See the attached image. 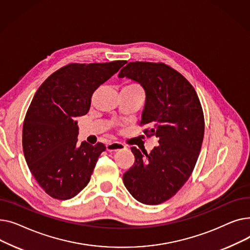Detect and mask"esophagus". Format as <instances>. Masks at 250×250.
<instances>
[{
    "label": "esophagus",
    "mask_w": 250,
    "mask_h": 250,
    "mask_svg": "<svg viewBox=\"0 0 250 250\" xmlns=\"http://www.w3.org/2000/svg\"><path fill=\"white\" fill-rule=\"evenodd\" d=\"M123 149H125V145H124V144L121 142H112L106 145V150L108 152H114V151L123 150Z\"/></svg>",
    "instance_id": "34e87169"
}]
</instances>
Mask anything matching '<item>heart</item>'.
Instances as JSON below:
<instances>
[{
	"mask_svg": "<svg viewBox=\"0 0 250 250\" xmlns=\"http://www.w3.org/2000/svg\"><path fill=\"white\" fill-rule=\"evenodd\" d=\"M125 87H130V88H135V89H141V90H142L141 86H140L139 84H137V83H129V84H126V85H125Z\"/></svg>",
	"mask_w": 250,
	"mask_h": 250,
	"instance_id": "1",
	"label": "heart"
}]
</instances>
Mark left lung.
Returning <instances> with one entry per match:
<instances>
[{
	"mask_svg": "<svg viewBox=\"0 0 250 250\" xmlns=\"http://www.w3.org/2000/svg\"><path fill=\"white\" fill-rule=\"evenodd\" d=\"M118 77L139 82L146 92L140 125L158 145L148 154L132 147L135 162L124 174L134 198L146 205L171 199L191 175L205 134L202 104L192 85L164 62H132Z\"/></svg>",
	"mask_w": 250,
	"mask_h": 250,
	"instance_id": "8db88e82",
	"label": "left lung"
}]
</instances>
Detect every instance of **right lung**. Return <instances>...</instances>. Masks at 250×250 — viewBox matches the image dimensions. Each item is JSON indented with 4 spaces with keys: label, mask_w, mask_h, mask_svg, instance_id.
Returning <instances> with one entry per match:
<instances>
[{
    "label": "right lung",
    "mask_w": 250,
    "mask_h": 250,
    "mask_svg": "<svg viewBox=\"0 0 250 250\" xmlns=\"http://www.w3.org/2000/svg\"><path fill=\"white\" fill-rule=\"evenodd\" d=\"M125 62L69 63L36 91L24 118L22 146L31 174L51 198L72 199L90 181L106 147L79 145L76 117L89 111L94 91Z\"/></svg>",
    "instance_id": "right-lung-1"
}]
</instances>
